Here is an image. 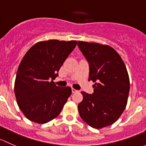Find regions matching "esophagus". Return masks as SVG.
Listing matches in <instances>:
<instances>
[{
  "label": "esophagus",
  "instance_id": "esophagus-1",
  "mask_svg": "<svg viewBox=\"0 0 146 146\" xmlns=\"http://www.w3.org/2000/svg\"><path fill=\"white\" fill-rule=\"evenodd\" d=\"M78 91H78V90L74 89V88H72V92L73 94H74V93H76V92H78Z\"/></svg>",
  "mask_w": 146,
  "mask_h": 146
}]
</instances>
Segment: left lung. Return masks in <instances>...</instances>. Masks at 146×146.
I'll return each instance as SVG.
<instances>
[{
	"label": "left lung",
	"mask_w": 146,
	"mask_h": 146,
	"mask_svg": "<svg viewBox=\"0 0 146 146\" xmlns=\"http://www.w3.org/2000/svg\"><path fill=\"white\" fill-rule=\"evenodd\" d=\"M77 46L89 64L88 80L95 82L92 94L82 92L79 115L93 128L108 127L118 119L127 106L130 88L127 68L110 46L84 41H78Z\"/></svg>",
	"instance_id": "8db88e82"
}]
</instances>
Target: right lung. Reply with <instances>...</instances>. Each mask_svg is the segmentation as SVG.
Instances as JSON below:
<instances>
[{"instance_id": "add662e5", "label": "right lung", "mask_w": 146, "mask_h": 146, "mask_svg": "<svg viewBox=\"0 0 146 146\" xmlns=\"http://www.w3.org/2000/svg\"><path fill=\"white\" fill-rule=\"evenodd\" d=\"M76 40L38 42L25 54L18 67L15 94L19 109L28 119L45 124L58 117L72 94L70 87L53 82Z\"/></svg>"}]
</instances>
